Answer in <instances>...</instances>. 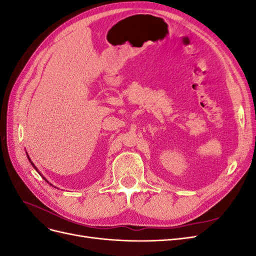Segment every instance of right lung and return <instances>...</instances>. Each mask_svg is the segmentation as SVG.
I'll use <instances>...</instances> for the list:
<instances>
[{
    "label": "right lung",
    "mask_w": 256,
    "mask_h": 256,
    "mask_svg": "<svg viewBox=\"0 0 256 256\" xmlns=\"http://www.w3.org/2000/svg\"><path fill=\"white\" fill-rule=\"evenodd\" d=\"M28 160H30V164H32V166H33V168H35V170H36V171H37V172H38V174H40V176H42V174H40V171H38V170H37V168H36V166H34V164H33V162H32V161H30V157H28ZM42 178H44V180H46V182H48V184H49V182H48V180H46V178H44V176H42Z\"/></svg>",
    "instance_id": "add662e5"
}]
</instances>
